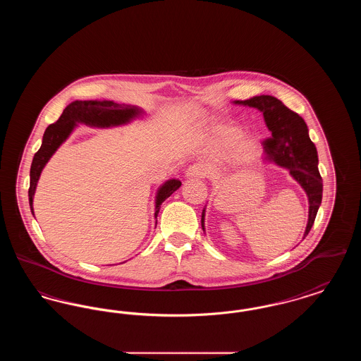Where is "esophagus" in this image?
<instances>
[{
    "label": "esophagus",
    "mask_w": 361,
    "mask_h": 361,
    "mask_svg": "<svg viewBox=\"0 0 361 361\" xmlns=\"http://www.w3.org/2000/svg\"><path fill=\"white\" fill-rule=\"evenodd\" d=\"M207 174L206 168L203 165H192L185 172L187 178H202Z\"/></svg>",
    "instance_id": "1"
}]
</instances>
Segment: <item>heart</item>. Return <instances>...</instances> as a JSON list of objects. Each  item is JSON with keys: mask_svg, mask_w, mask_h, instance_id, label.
Returning <instances> with one entry per match:
<instances>
[{"mask_svg": "<svg viewBox=\"0 0 361 361\" xmlns=\"http://www.w3.org/2000/svg\"><path fill=\"white\" fill-rule=\"evenodd\" d=\"M207 147L211 153L222 154L231 147L228 165L245 169L255 164L259 155V140L256 134L242 137V130L234 124H215L207 131Z\"/></svg>", "mask_w": 361, "mask_h": 361, "instance_id": "1", "label": "heart"}]
</instances>
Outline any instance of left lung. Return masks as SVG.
Instances as JSON below:
<instances>
[{"label": "left lung", "mask_w": 361, "mask_h": 361, "mask_svg": "<svg viewBox=\"0 0 361 361\" xmlns=\"http://www.w3.org/2000/svg\"><path fill=\"white\" fill-rule=\"evenodd\" d=\"M235 105L256 108L264 116L271 137L264 142L265 161L287 169L292 178L303 188L309 200V219L305 237L309 234L322 203V177L318 171V153L309 137L306 121L288 109L274 96H256ZM206 208L202 212V228L206 233Z\"/></svg>", "instance_id": "8db88e82"}]
</instances>
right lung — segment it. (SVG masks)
I'll return each instance as SVG.
<instances>
[{"instance_id":"right-lung-1","label":"right lung","mask_w":361,"mask_h":361,"mask_svg":"<svg viewBox=\"0 0 361 361\" xmlns=\"http://www.w3.org/2000/svg\"><path fill=\"white\" fill-rule=\"evenodd\" d=\"M146 112L131 104H118L114 102H74L63 109L61 118L50 124L42 139V146L34 155L31 172H30V208L32 215L34 212L35 190L37 187V181L44 166L50 161L55 152L68 140L73 131L80 126L85 124L87 127L94 128H112L127 126L134 121L145 119ZM181 187V181L178 178H169L162 183L155 192L154 218L157 219L161 204Z\"/></svg>"}]
</instances>
